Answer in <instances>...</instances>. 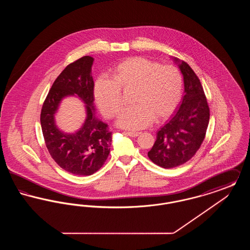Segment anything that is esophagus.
<instances>
[{
    "mask_svg": "<svg viewBox=\"0 0 250 250\" xmlns=\"http://www.w3.org/2000/svg\"><path fill=\"white\" fill-rule=\"evenodd\" d=\"M125 134L128 135L129 137H132V138H136V137H138L141 133H140V132H133V131H132V132H125Z\"/></svg>",
    "mask_w": 250,
    "mask_h": 250,
    "instance_id": "34e87169",
    "label": "esophagus"
}]
</instances>
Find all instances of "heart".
I'll use <instances>...</instances> for the list:
<instances>
[{
    "label": "heart",
    "mask_w": 250,
    "mask_h": 250,
    "mask_svg": "<svg viewBox=\"0 0 250 250\" xmlns=\"http://www.w3.org/2000/svg\"><path fill=\"white\" fill-rule=\"evenodd\" d=\"M111 78L100 77L95 81V102L105 116L113 118L123 107L121 90H133V106L125 108L117 121L125 129H142L153 120L167 119L178 106L183 94V77L178 68L161 66L143 57L121 62L111 69Z\"/></svg>",
    "instance_id": "heart-1"
}]
</instances>
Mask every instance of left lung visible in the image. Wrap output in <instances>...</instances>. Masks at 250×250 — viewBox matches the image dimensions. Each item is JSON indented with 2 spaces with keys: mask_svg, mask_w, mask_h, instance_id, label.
Returning <instances> with one entry per match:
<instances>
[{
  "mask_svg": "<svg viewBox=\"0 0 250 250\" xmlns=\"http://www.w3.org/2000/svg\"><path fill=\"white\" fill-rule=\"evenodd\" d=\"M184 78L185 95L178 109L156 133L148 152L157 166L171 168L183 165L200 149L209 124L210 110L202 84L190 66L173 58Z\"/></svg>",
  "mask_w": 250,
  "mask_h": 250,
  "instance_id": "1",
  "label": "left lung"
}]
</instances>
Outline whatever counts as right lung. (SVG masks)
I'll use <instances>...</instances> for the list:
<instances>
[{"mask_svg":"<svg viewBox=\"0 0 250 250\" xmlns=\"http://www.w3.org/2000/svg\"><path fill=\"white\" fill-rule=\"evenodd\" d=\"M94 58L83 56L68 64L55 80L43 104L40 122L49 155L64 170L75 175H92L107 160L111 145L107 125L95 116ZM78 96L84 102L86 118L82 127L65 133L56 125L55 114L61 100Z\"/></svg>","mask_w":250,"mask_h":250,"instance_id":"right-lung-1","label":"right lung"}]
</instances>
